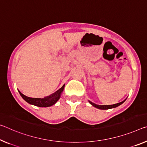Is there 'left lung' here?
Instances as JSON below:
<instances>
[{
    "instance_id": "8db88e82",
    "label": "left lung",
    "mask_w": 147,
    "mask_h": 147,
    "mask_svg": "<svg viewBox=\"0 0 147 147\" xmlns=\"http://www.w3.org/2000/svg\"><path fill=\"white\" fill-rule=\"evenodd\" d=\"M126 100L125 99L124 101L120 102V103H116V104H114V105H97V104H95L94 103H92V101H89V103L92 105V106H94V107L97 109H101V110H107V109H114V108H116V107H117L118 106H120V105H122L124 102Z\"/></svg>"
}]
</instances>
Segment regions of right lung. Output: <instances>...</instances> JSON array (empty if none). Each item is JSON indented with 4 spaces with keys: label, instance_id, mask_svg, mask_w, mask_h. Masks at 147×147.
<instances>
[{
    "label": "right lung",
    "instance_id": "right-lung-1",
    "mask_svg": "<svg viewBox=\"0 0 147 147\" xmlns=\"http://www.w3.org/2000/svg\"><path fill=\"white\" fill-rule=\"evenodd\" d=\"M65 84L60 88L59 90L56 91L55 93L51 94L49 96L45 97L44 98H32V97H29L26 95H23L22 93H21L19 90L20 94L22 96V98L25 100V101L27 102L28 103L33 105L39 107H51L55 105L57 103L58 100L61 97V95L62 94L63 91L64 90Z\"/></svg>",
    "mask_w": 147,
    "mask_h": 147
}]
</instances>
